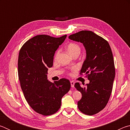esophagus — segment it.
<instances>
[{"instance_id": "1", "label": "esophagus", "mask_w": 130, "mask_h": 130, "mask_svg": "<svg viewBox=\"0 0 130 130\" xmlns=\"http://www.w3.org/2000/svg\"><path fill=\"white\" fill-rule=\"evenodd\" d=\"M70 84H71V87L73 88L74 86V82L73 81H70Z\"/></svg>"}]
</instances>
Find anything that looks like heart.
Instances as JSON below:
<instances>
[{
  "mask_svg": "<svg viewBox=\"0 0 130 130\" xmlns=\"http://www.w3.org/2000/svg\"><path fill=\"white\" fill-rule=\"evenodd\" d=\"M67 50L69 53L72 56H74V54H79L81 51V47L80 45H78L77 43L74 42H70L68 44L67 46ZM59 53V51L57 52V53L55 55V58H57V56Z\"/></svg>",
  "mask_w": 130,
  "mask_h": 130,
  "instance_id": "heart-1",
  "label": "heart"
}]
</instances>
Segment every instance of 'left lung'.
Here are the masks:
<instances>
[{"mask_svg":"<svg viewBox=\"0 0 130 130\" xmlns=\"http://www.w3.org/2000/svg\"><path fill=\"white\" fill-rule=\"evenodd\" d=\"M69 38L82 43L86 50V59L80 73L86 74L89 83L82 87L76 83L74 87L82 94L77 103L79 110L93 115L104 108L111 96L115 76L112 53L108 42L91 31H80Z\"/></svg>","mask_w":130,"mask_h":130,"instance_id":"8db88e82","label":"left lung"}]
</instances>
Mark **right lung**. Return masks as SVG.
Masks as SVG:
<instances>
[{"label": "right lung", "mask_w": 130, "mask_h": 130, "mask_svg": "<svg viewBox=\"0 0 130 130\" xmlns=\"http://www.w3.org/2000/svg\"><path fill=\"white\" fill-rule=\"evenodd\" d=\"M67 35L59 38L38 35L23 44L18 56V77L26 101L36 112L51 115L60 108L61 99L70 89L69 80L61 78L52 83L47 78L53 63L55 52Z\"/></svg>", "instance_id": "obj_1"}]
</instances>
